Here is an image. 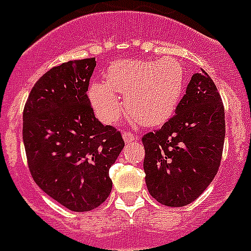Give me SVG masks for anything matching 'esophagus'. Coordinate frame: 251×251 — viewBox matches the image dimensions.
Instances as JSON below:
<instances>
[{
  "instance_id": "esophagus-1",
  "label": "esophagus",
  "mask_w": 251,
  "mask_h": 251,
  "mask_svg": "<svg viewBox=\"0 0 251 251\" xmlns=\"http://www.w3.org/2000/svg\"><path fill=\"white\" fill-rule=\"evenodd\" d=\"M122 137H124L125 142L139 141V137H138V135H134V134L129 133V131H124V133H122Z\"/></svg>"
}]
</instances>
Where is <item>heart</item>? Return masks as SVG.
Returning a JSON list of instances; mask_svg holds the SVG:
<instances>
[{"mask_svg": "<svg viewBox=\"0 0 251 251\" xmlns=\"http://www.w3.org/2000/svg\"><path fill=\"white\" fill-rule=\"evenodd\" d=\"M186 84L181 61L120 60L110 65L105 82L90 87L88 96L101 121L113 124L122 110L117 95L125 96L126 112L146 126L160 125L176 110Z\"/></svg>", "mask_w": 251, "mask_h": 251, "instance_id": "1", "label": "heart"}]
</instances>
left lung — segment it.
Here are the masks:
<instances>
[{
  "mask_svg": "<svg viewBox=\"0 0 251 251\" xmlns=\"http://www.w3.org/2000/svg\"><path fill=\"white\" fill-rule=\"evenodd\" d=\"M224 138L222 98L202 70L191 76L173 117L142 137L150 194L168 207L194 202L218 173Z\"/></svg>",
  "mask_w": 251,
  "mask_h": 251,
  "instance_id": "1",
  "label": "left lung"
}]
</instances>
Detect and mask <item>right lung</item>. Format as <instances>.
Masks as SVG:
<instances>
[{
	"mask_svg": "<svg viewBox=\"0 0 251 251\" xmlns=\"http://www.w3.org/2000/svg\"><path fill=\"white\" fill-rule=\"evenodd\" d=\"M95 58L69 61L37 80L23 109V143L33 181L75 212L109 197V168L125 146L121 133L95 117L87 91Z\"/></svg>",
	"mask_w": 251,
	"mask_h": 251,
	"instance_id": "obj_1",
	"label": "right lung"
}]
</instances>
